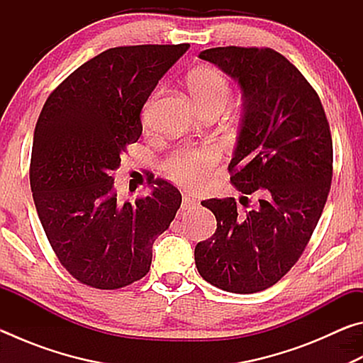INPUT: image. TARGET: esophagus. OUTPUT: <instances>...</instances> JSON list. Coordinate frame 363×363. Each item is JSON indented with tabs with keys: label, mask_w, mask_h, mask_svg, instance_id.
Returning <instances> with one entry per match:
<instances>
[{
	"label": "esophagus",
	"mask_w": 363,
	"mask_h": 363,
	"mask_svg": "<svg viewBox=\"0 0 363 363\" xmlns=\"http://www.w3.org/2000/svg\"><path fill=\"white\" fill-rule=\"evenodd\" d=\"M196 200H194V199H190V196H187V195H184L182 196V203H181V210L182 211H189V210H194V208H196Z\"/></svg>",
	"instance_id": "esophagus-1"
}]
</instances>
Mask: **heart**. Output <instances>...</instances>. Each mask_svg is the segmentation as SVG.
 <instances>
[{
	"instance_id": "b5f03b06",
	"label": "heart",
	"mask_w": 363,
	"mask_h": 363,
	"mask_svg": "<svg viewBox=\"0 0 363 363\" xmlns=\"http://www.w3.org/2000/svg\"><path fill=\"white\" fill-rule=\"evenodd\" d=\"M189 91L201 110L224 108L230 99V83L223 72L213 67H199L187 77ZM219 153L214 147L184 149L169 160L167 171L171 179L190 189H201L210 179Z\"/></svg>"
}]
</instances>
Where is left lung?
<instances>
[{
    "mask_svg": "<svg viewBox=\"0 0 363 363\" xmlns=\"http://www.w3.org/2000/svg\"><path fill=\"white\" fill-rule=\"evenodd\" d=\"M200 59L219 67L242 91L232 153L235 199L201 201L218 220L196 243L195 266L208 284L256 293L284 277L303 255L322 216L333 176V143L322 102L296 67L269 48H211Z\"/></svg>",
    "mask_w": 363,
    "mask_h": 363,
    "instance_id": "1",
    "label": "left lung"
}]
</instances>
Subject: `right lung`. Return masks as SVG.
I'll use <instances>...</instances> for the list:
<instances>
[{
  "instance_id": "obj_1",
  "label": "right lung",
  "mask_w": 363,
  "mask_h": 363,
  "mask_svg": "<svg viewBox=\"0 0 363 363\" xmlns=\"http://www.w3.org/2000/svg\"><path fill=\"white\" fill-rule=\"evenodd\" d=\"M190 45L112 48L67 77L43 107L33 134L30 187L43 229L78 281L115 290L149 272L152 245L182 196L164 179L131 203L113 171L143 134L140 110Z\"/></svg>"
}]
</instances>
